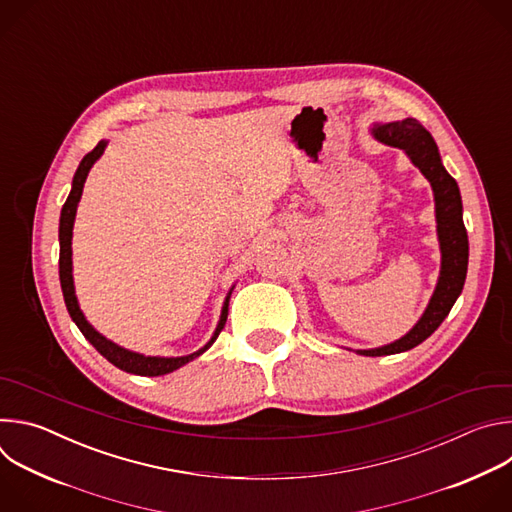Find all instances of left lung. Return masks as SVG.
Listing matches in <instances>:
<instances>
[{"mask_svg": "<svg viewBox=\"0 0 512 512\" xmlns=\"http://www.w3.org/2000/svg\"><path fill=\"white\" fill-rule=\"evenodd\" d=\"M371 133L377 141L391 145V148L403 150L413 162V166H417L419 172L429 180L435 200L437 239H440L442 251L440 277H437L433 296L417 324L405 336L391 344L369 350H356L358 354L364 356H387L415 348L440 328V324L450 314L452 306L462 294V287L466 281L468 233L462 218V196L458 182L444 168L431 133L417 119L411 117L403 121L377 123L373 125Z\"/></svg>", "mask_w": 512, "mask_h": 512, "instance_id": "left-lung-1", "label": "left lung"}]
</instances>
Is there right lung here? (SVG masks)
I'll list each match as a JSON object with an SVG mask.
<instances>
[{
    "label": "right lung",
    "instance_id": "add662e5",
    "mask_svg": "<svg viewBox=\"0 0 512 512\" xmlns=\"http://www.w3.org/2000/svg\"><path fill=\"white\" fill-rule=\"evenodd\" d=\"M107 148V141L101 139L97 143V148L93 152H89L77 172H75V178H72V188H70V194L62 206V212H60V227H58V241H60V259H58V273H60V287H62V296H64V304H66V310L72 318V322H75L79 326V330L83 332V336L111 362L115 364L117 369L125 371V373H131V375H139V377H160V375H168L180 367H184L186 362L194 360L196 356H200L202 352H206L214 340L218 338V334H221V330L225 328L227 324V316H229V300H231V294H233V287L225 298V304H223V310H221V320H218L216 324V330L212 334V338L196 352L192 354H186V356H145V354H139V352H133V350H127L111 340H107L103 334H99L85 318V314L81 312V306H79V300H77V294H75V281H72V227H75V216H77V206H79V200L83 196V186H85V180L89 176V170L93 168V164L103 156Z\"/></svg>",
    "mask_w": 512,
    "mask_h": 512
}]
</instances>
